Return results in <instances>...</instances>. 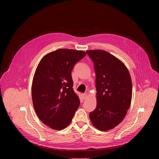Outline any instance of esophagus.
I'll return each instance as SVG.
<instances>
[{
  "label": "esophagus",
  "instance_id": "esophagus-1",
  "mask_svg": "<svg viewBox=\"0 0 159 159\" xmlns=\"http://www.w3.org/2000/svg\"><path fill=\"white\" fill-rule=\"evenodd\" d=\"M82 98H83V99H86L87 98V94H82Z\"/></svg>",
  "mask_w": 159,
  "mask_h": 159
}]
</instances>
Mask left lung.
<instances>
[{"label": "left lung", "instance_id": "1", "mask_svg": "<svg viewBox=\"0 0 159 159\" xmlns=\"http://www.w3.org/2000/svg\"><path fill=\"white\" fill-rule=\"evenodd\" d=\"M94 64L96 108L89 113L93 125L101 131L118 125L126 115L132 98V82L125 64L114 55L101 50L86 52Z\"/></svg>", "mask_w": 159, "mask_h": 159}]
</instances>
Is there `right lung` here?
<instances>
[{"instance_id": "1", "label": "right lung", "mask_w": 159, "mask_h": 159, "mask_svg": "<svg viewBox=\"0 0 159 159\" xmlns=\"http://www.w3.org/2000/svg\"><path fill=\"white\" fill-rule=\"evenodd\" d=\"M85 55L83 51L58 49L45 55L36 68L31 89L33 106L39 120L53 129L69 126L80 105L71 73Z\"/></svg>"}]
</instances>
